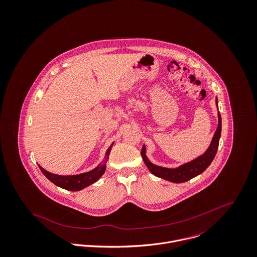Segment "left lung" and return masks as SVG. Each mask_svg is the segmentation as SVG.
<instances>
[{
	"instance_id": "left-lung-1",
	"label": "left lung",
	"mask_w": 257,
	"mask_h": 257,
	"mask_svg": "<svg viewBox=\"0 0 257 257\" xmlns=\"http://www.w3.org/2000/svg\"><path fill=\"white\" fill-rule=\"evenodd\" d=\"M216 103L218 104L217 98H216ZM218 119H219L218 128L214 134V137L212 139V142L210 144L208 150L202 156H200L199 158L185 165H182L177 169H167V168H162V167L153 165L146 157V149H145V146H143L141 155H142L144 163L146 164L149 171L158 177L164 178L166 180L175 182V183L185 182L197 176L200 173H202L210 166L219 148V141H220L221 130H222V118H221L220 112H218Z\"/></svg>"
}]
</instances>
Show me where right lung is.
I'll list each match as a JSON object with an SVG mask.
<instances>
[{
  "label": "right lung",
  "mask_w": 257,
  "mask_h": 257,
  "mask_svg": "<svg viewBox=\"0 0 257 257\" xmlns=\"http://www.w3.org/2000/svg\"><path fill=\"white\" fill-rule=\"evenodd\" d=\"M112 145L107 149L104 161L99 166H97L94 170L87 171L85 173H81L77 175H58V174H54L49 171H45L40 166H39V169L51 182H53L59 187L70 190V191H79L86 186L94 183L95 181H97V179L104 173L105 163L108 160Z\"/></svg>",
  "instance_id": "1"
}]
</instances>
